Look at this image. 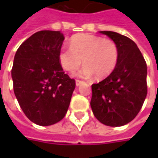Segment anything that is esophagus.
Returning <instances> with one entry per match:
<instances>
[{"mask_svg": "<svg viewBox=\"0 0 158 158\" xmlns=\"http://www.w3.org/2000/svg\"><path fill=\"white\" fill-rule=\"evenodd\" d=\"M82 81H80V80H76V86H79L80 84H82Z\"/></svg>", "mask_w": 158, "mask_h": 158, "instance_id": "34e87169", "label": "esophagus"}]
</instances>
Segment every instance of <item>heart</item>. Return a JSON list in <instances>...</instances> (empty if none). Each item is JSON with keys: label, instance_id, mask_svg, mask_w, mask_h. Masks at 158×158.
<instances>
[{"label": "heart", "instance_id": "obj_1", "mask_svg": "<svg viewBox=\"0 0 158 158\" xmlns=\"http://www.w3.org/2000/svg\"><path fill=\"white\" fill-rule=\"evenodd\" d=\"M118 58L119 50L113 40L86 33L74 36L69 41V48L61 47L58 54L61 68L68 72L77 69L82 60L85 65L76 73L82 78L94 75L98 79L108 76L117 67Z\"/></svg>", "mask_w": 158, "mask_h": 158}]
</instances>
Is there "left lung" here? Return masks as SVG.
<instances>
[{"label":"left lung","instance_id":"8db88e82","mask_svg":"<svg viewBox=\"0 0 158 158\" xmlns=\"http://www.w3.org/2000/svg\"><path fill=\"white\" fill-rule=\"evenodd\" d=\"M118 47V64L112 74L91 85L90 106L102 124L120 127L136 117L147 96V64L136 44L114 31H99Z\"/></svg>","mask_w":158,"mask_h":158}]
</instances>
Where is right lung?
Returning <instances> with one entry per match:
<instances>
[{"instance_id":"add662e5","label":"right lung","mask_w":158,"mask_h":158,"mask_svg":"<svg viewBox=\"0 0 158 158\" xmlns=\"http://www.w3.org/2000/svg\"><path fill=\"white\" fill-rule=\"evenodd\" d=\"M63 34L40 31L15 52L11 76L15 98L23 113L40 126H50L65 117L76 88L58 60Z\"/></svg>"}]
</instances>
